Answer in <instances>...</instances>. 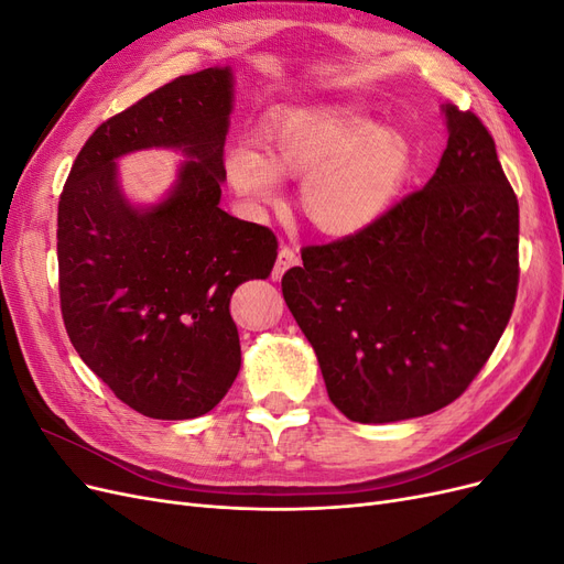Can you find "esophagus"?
I'll return each mask as SVG.
<instances>
[{
  "label": "esophagus",
  "instance_id": "esophagus-1",
  "mask_svg": "<svg viewBox=\"0 0 564 564\" xmlns=\"http://www.w3.org/2000/svg\"><path fill=\"white\" fill-rule=\"evenodd\" d=\"M299 263V253L292 249V247H280V253H278V261H275V270H272V278L280 280L284 272L289 268H294Z\"/></svg>",
  "mask_w": 564,
  "mask_h": 564
}]
</instances>
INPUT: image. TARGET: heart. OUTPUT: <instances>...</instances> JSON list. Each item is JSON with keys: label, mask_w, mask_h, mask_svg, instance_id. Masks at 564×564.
Here are the masks:
<instances>
[{"label": "heart", "mask_w": 564, "mask_h": 564, "mask_svg": "<svg viewBox=\"0 0 564 564\" xmlns=\"http://www.w3.org/2000/svg\"><path fill=\"white\" fill-rule=\"evenodd\" d=\"M270 160L251 145L226 158L228 181L249 204L278 202L282 178L303 176L299 204L313 228L350 237L390 209L412 172V145L355 108H299L265 129Z\"/></svg>", "instance_id": "obj_1"}]
</instances>
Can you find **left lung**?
I'll return each instance as SVG.
<instances>
[{"instance_id": "1", "label": "left lung", "mask_w": 564, "mask_h": 564, "mask_svg": "<svg viewBox=\"0 0 564 564\" xmlns=\"http://www.w3.org/2000/svg\"><path fill=\"white\" fill-rule=\"evenodd\" d=\"M449 141L421 191L377 224L303 247L282 294L340 414H433L480 373L513 313L520 209L491 133L445 106Z\"/></svg>"}]
</instances>
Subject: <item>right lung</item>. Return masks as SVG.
Here are the masks:
<instances>
[{
    "label": "right lung",
    "mask_w": 564,
    "mask_h": 564,
    "mask_svg": "<svg viewBox=\"0 0 564 564\" xmlns=\"http://www.w3.org/2000/svg\"><path fill=\"white\" fill-rule=\"evenodd\" d=\"M230 110V67L176 77L106 119L61 193L65 332L115 398L150 419H195L226 398L242 365L230 296L278 259L275 232L218 207ZM143 147L192 160L162 205L133 210L113 160Z\"/></svg>",
    "instance_id": "obj_1"
}]
</instances>
